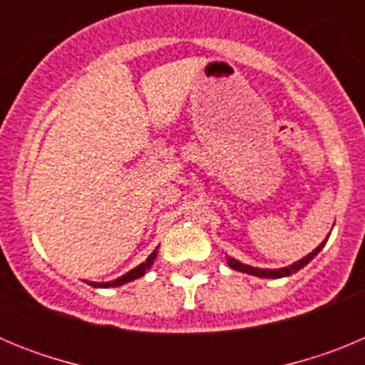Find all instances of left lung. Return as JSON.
<instances>
[{"instance_id":"obj_1","label":"left lung","mask_w":365,"mask_h":365,"mask_svg":"<svg viewBox=\"0 0 365 365\" xmlns=\"http://www.w3.org/2000/svg\"><path fill=\"white\" fill-rule=\"evenodd\" d=\"M329 235L325 237L324 241H322L318 247L312 250V252H309L307 256H303L302 259L294 261L292 265H287V267H282V269H257V267H250V265H245V263H241V261L234 259V257L228 256L227 257V263L230 269L234 270H240V272H245V274H250V276H257V278H269V279H278V278H287V276H292V274H296L298 270H302L303 267L309 265L312 259H314L316 256H318V252H320L322 248L325 247V243H327Z\"/></svg>"}]
</instances>
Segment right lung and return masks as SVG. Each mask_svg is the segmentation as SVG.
I'll return each mask as SVG.
<instances>
[{"label":"right lung","instance_id":"right-lung-1","mask_svg":"<svg viewBox=\"0 0 365 365\" xmlns=\"http://www.w3.org/2000/svg\"><path fill=\"white\" fill-rule=\"evenodd\" d=\"M157 248H159V247H157ZM157 248H155L153 252L148 256V259L144 261V263H140V265H137L135 269H131L130 272H125L124 276H120V278L113 279V282H104V283H102V282H86V283H87V285L95 287V289H109V287H120V285H124V283L133 282V279L140 278V276H144V274H146L148 270L151 269L155 257H157Z\"/></svg>","mask_w":365,"mask_h":365}]
</instances>
